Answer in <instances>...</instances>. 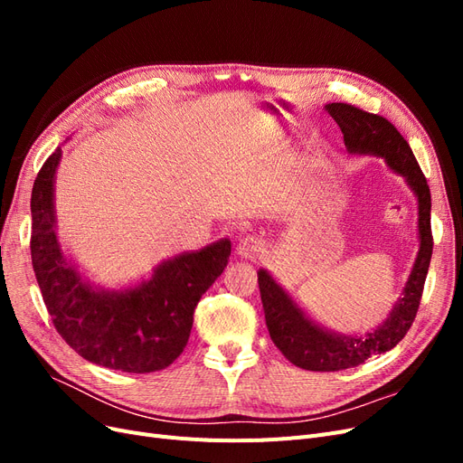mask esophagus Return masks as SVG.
Returning <instances> with one entry per match:
<instances>
[{
    "mask_svg": "<svg viewBox=\"0 0 463 463\" xmlns=\"http://www.w3.org/2000/svg\"><path fill=\"white\" fill-rule=\"evenodd\" d=\"M266 243L262 237L259 235H247L243 237V240L240 241V245H237V253H240L243 259H259L260 253L264 250Z\"/></svg>",
    "mask_w": 463,
    "mask_h": 463,
    "instance_id": "esophagus-1",
    "label": "esophagus"
}]
</instances>
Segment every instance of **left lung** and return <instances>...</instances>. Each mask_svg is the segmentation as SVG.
Returning a JSON list of instances; mask_svg holds the SVG:
<instances>
[{"instance_id": "obj_1", "label": "left lung", "mask_w": 463, "mask_h": 463, "mask_svg": "<svg viewBox=\"0 0 463 463\" xmlns=\"http://www.w3.org/2000/svg\"><path fill=\"white\" fill-rule=\"evenodd\" d=\"M334 121L340 125L344 143L349 152L376 154L384 156L392 170L402 174L419 201V240L421 249L410 274L403 298L394 307L390 318L374 332L363 338L354 335H335L318 328L307 318L288 293L279 288L266 270H259V289L270 338L288 361L305 371H344L365 363L369 357L384 354L403 340L411 328L419 303H421L425 279L432 255L430 232V191L427 177L419 167L408 141L386 118L371 114L345 102H332L326 106Z\"/></svg>"}]
</instances>
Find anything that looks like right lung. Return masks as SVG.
Returning a JSON list of instances; mask_svg holds the SVG:
<instances>
[{"label": "right lung", "mask_w": 463, "mask_h": 463, "mask_svg": "<svg viewBox=\"0 0 463 463\" xmlns=\"http://www.w3.org/2000/svg\"><path fill=\"white\" fill-rule=\"evenodd\" d=\"M55 148L34 179L31 255L36 282L55 330L96 365L154 373L184 354L194 307L223 272L232 243L222 240L162 262L148 282L128 291H96L63 257L53 232Z\"/></svg>", "instance_id": "add662e5"}]
</instances>
